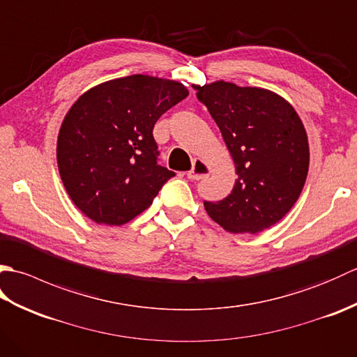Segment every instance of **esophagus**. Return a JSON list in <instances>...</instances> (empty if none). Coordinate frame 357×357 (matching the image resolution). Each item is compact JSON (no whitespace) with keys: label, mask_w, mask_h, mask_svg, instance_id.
Segmentation results:
<instances>
[{"label":"esophagus","mask_w":357,"mask_h":357,"mask_svg":"<svg viewBox=\"0 0 357 357\" xmlns=\"http://www.w3.org/2000/svg\"><path fill=\"white\" fill-rule=\"evenodd\" d=\"M208 174H210V165L204 161V159H195L192 170L187 173V176L192 181H198V179L207 178Z\"/></svg>","instance_id":"1"}]
</instances>
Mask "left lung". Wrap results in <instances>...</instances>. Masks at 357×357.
<instances>
[{
    "mask_svg": "<svg viewBox=\"0 0 357 357\" xmlns=\"http://www.w3.org/2000/svg\"><path fill=\"white\" fill-rule=\"evenodd\" d=\"M215 119L236 169L231 193L204 202L229 233L256 234L279 222L305 185L310 149L305 127L285 98L262 87L219 79L193 86Z\"/></svg>",
    "mask_w": 357,
    "mask_h": 357,
    "instance_id": "left-lung-1",
    "label": "left lung"
}]
</instances>
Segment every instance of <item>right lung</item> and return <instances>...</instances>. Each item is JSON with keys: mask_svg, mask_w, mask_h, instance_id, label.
I'll use <instances>...</instances> for the list:
<instances>
[{"mask_svg": "<svg viewBox=\"0 0 357 357\" xmlns=\"http://www.w3.org/2000/svg\"><path fill=\"white\" fill-rule=\"evenodd\" d=\"M187 95L178 81L130 75L101 82L72 104L56 161L67 195L89 219L123 225L151 206L174 176L156 164L153 127Z\"/></svg>", "mask_w": 357, "mask_h": 357, "instance_id": "right-lung-1", "label": "right lung"}]
</instances>
